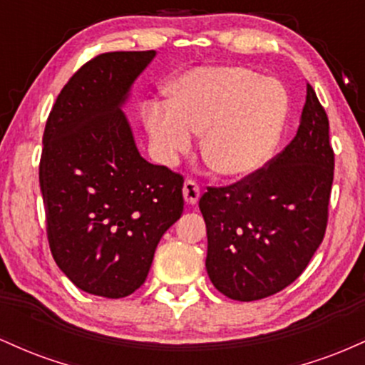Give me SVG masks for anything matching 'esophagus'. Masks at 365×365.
<instances>
[{"label": "esophagus", "mask_w": 365, "mask_h": 365, "mask_svg": "<svg viewBox=\"0 0 365 365\" xmlns=\"http://www.w3.org/2000/svg\"><path fill=\"white\" fill-rule=\"evenodd\" d=\"M200 197V188L194 180H187L185 183H183V199H185L187 204H197V200H199Z\"/></svg>", "instance_id": "34e87169"}]
</instances>
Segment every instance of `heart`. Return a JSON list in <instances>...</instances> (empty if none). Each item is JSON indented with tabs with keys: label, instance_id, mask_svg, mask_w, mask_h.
<instances>
[{
	"label": "heart",
	"instance_id": "b5f03b06",
	"mask_svg": "<svg viewBox=\"0 0 365 365\" xmlns=\"http://www.w3.org/2000/svg\"><path fill=\"white\" fill-rule=\"evenodd\" d=\"M171 103L149 101L144 123L159 156L171 161L202 135L204 163L225 178H245L266 165L288 113L282 83L244 66H207L180 77Z\"/></svg>",
	"mask_w": 365,
	"mask_h": 365
}]
</instances>
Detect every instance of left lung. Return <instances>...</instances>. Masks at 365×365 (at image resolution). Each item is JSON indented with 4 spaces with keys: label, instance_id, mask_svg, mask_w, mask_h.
<instances>
[{
    "label": "left lung",
    "instance_id": "obj_1",
    "mask_svg": "<svg viewBox=\"0 0 365 365\" xmlns=\"http://www.w3.org/2000/svg\"><path fill=\"white\" fill-rule=\"evenodd\" d=\"M333 170L328 115L307 83L290 144L255 173L232 185L207 187L200 197L206 269L217 290L252 302L302 274L324 238Z\"/></svg>",
    "mask_w": 365,
    "mask_h": 365
}]
</instances>
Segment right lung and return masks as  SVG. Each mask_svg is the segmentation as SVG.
I'll return each instance as SVG.
<instances>
[{
  "mask_svg": "<svg viewBox=\"0 0 365 365\" xmlns=\"http://www.w3.org/2000/svg\"><path fill=\"white\" fill-rule=\"evenodd\" d=\"M154 56L92 58L58 94L43 135L49 249L75 287L106 299L142 287L159 240L183 212V177L140 156L121 111Z\"/></svg>",
  "mask_w": 365,
  "mask_h": 365,
  "instance_id": "obj_1",
  "label": "right lung"
}]
</instances>
